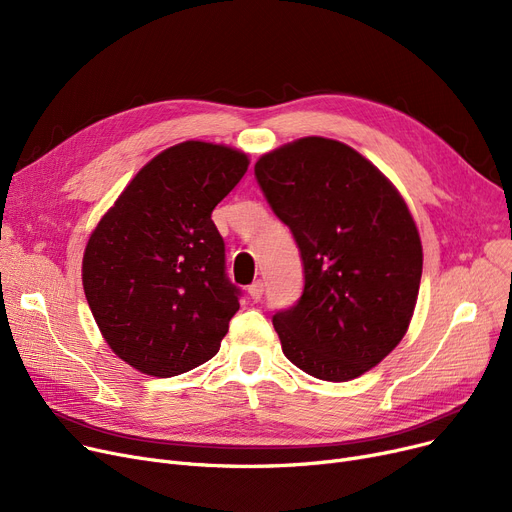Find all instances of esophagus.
<instances>
[{
  "instance_id": "34e87169",
  "label": "esophagus",
  "mask_w": 512,
  "mask_h": 512,
  "mask_svg": "<svg viewBox=\"0 0 512 512\" xmlns=\"http://www.w3.org/2000/svg\"><path fill=\"white\" fill-rule=\"evenodd\" d=\"M249 297H251L255 303L263 299V282H261V280H257V282H253V284L249 286Z\"/></svg>"
}]
</instances>
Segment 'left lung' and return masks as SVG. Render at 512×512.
<instances>
[{
	"label": "left lung",
	"instance_id": "obj_1",
	"mask_svg": "<svg viewBox=\"0 0 512 512\" xmlns=\"http://www.w3.org/2000/svg\"><path fill=\"white\" fill-rule=\"evenodd\" d=\"M255 178L303 261L301 299L272 317L284 355L319 380L359 378L394 351L417 303L423 251L407 203L324 137L265 153Z\"/></svg>",
	"mask_w": 512,
	"mask_h": 512
}]
</instances>
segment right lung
<instances>
[{
    "instance_id": "obj_1",
    "label": "right lung",
    "mask_w": 512,
    "mask_h": 512,
    "mask_svg": "<svg viewBox=\"0 0 512 512\" xmlns=\"http://www.w3.org/2000/svg\"><path fill=\"white\" fill-rule=\"evenodd\" d=\"M249 168L224 145L186 141L130 180L93 230L83 257L91 313L112 351L147 375L172 378L220 351L240 288L226 276L211 220Z\"/></svg>"
}]
</instances>
